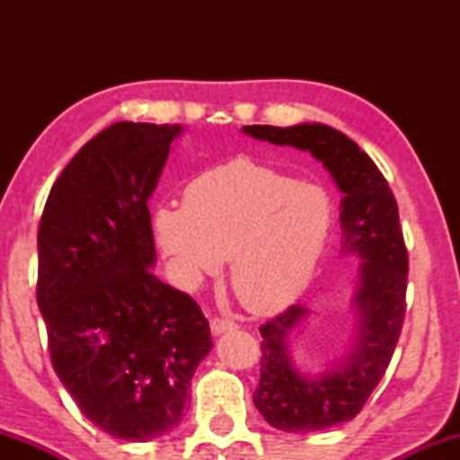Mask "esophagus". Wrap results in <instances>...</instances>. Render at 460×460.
<instances>
[{
  "instance_id": "1",
  "label": "esophagus",
  "mask_w": 460,
  "mask_h": 460,
  "mask_svg": "<svg viewBox=\"0 0 460 460\" xmlns=\"http://www.w3.org/2000/svg\"><path fill=\"white\" fill-rule=\"evenodd\" d=\"M209 329H212V335H223V332H231V331H235L237 329V324L235 322H231V320H220V318H214L212 320V324H209Z\"/></svg>"
}]
</instances>
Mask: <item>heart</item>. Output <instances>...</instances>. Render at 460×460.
I'll list each match as a JSON object with an SVG mask.
<instances>
[{"label": "heart", "instance_id": "obj_1", "mask_svg": "<svg viewBox=\"0 0 460 460\" xmlns=\"http://www.w3.org/2000/svg\"><path fill=\"white\" fill-rule=\"evenodd\" d=\"M335 223L329 190L248 157L190 181L183 208L153 214L157 244L179 279L199 285L231 260L235 296L251 311H279L305 292Z\"/></svg>", "mask_w": 460, "mask_h": 460}]
</instances>
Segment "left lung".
Segmentation results:
<instances>
[{
    "mask_svg": "<svg viewBox=\"0 0 460 460\" xmlns=\"http://www.w3.org/2000/svg\"><path fill=\"white\" fill-rule=\"evenodd\" d=\"M242 131L255 140L311 153L341 192L340 252L361 260L350 300L355 311L350 346L318 372L300 367L292 352V337L311 311L305 305H292L260 329L261 378L252 394L263 420L274 429L285 432L331 429L350 421L363 409L385 376L402 331L409 260L398 205L367 153L329 125H246Z\"/></svg>",
    "mask_w": 460,
    "mask_h": 460,
    "instance_id": "1",
    "label": "left lung"
}]
</instances>
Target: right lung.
Here are the masks:
<instances>
[{
    "mask_svg": "<svg viewBox=\"0 0 460 460\" xmlns=\"http://www.w3.org/2000/svg\"><path fill=\"white\" fill-rule=\"evenodd\" d=\"M181 134L103 129L66 164L40 218L36 300L51 363L79 411L125 441L179 426L194 369L214 348L199 305L151 272L146 203Z\"/></svg>",
    "mask_w": 460,
    "mask_h": 460,
    "instance_id": "obj_1",
    "label": "right lung"
}]
</instances>
